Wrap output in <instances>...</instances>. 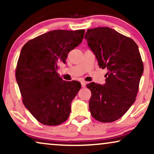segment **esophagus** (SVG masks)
Masks as SVG:
<instances>
[{
	"label": "esophagus",
	"instance_id": "esophagus-1",
	"mask_svg": "<svg viewBox=\"0 0 154 154\" xmlns=\"http://www.w3.org/2000/svg\"><path fill=\"white\" fill-rule=\"evenodd\" d=\"M85 85H86V83L85 81H81V85L83 88H85Z\"/></svg>",
	"mask_w": 154,
	"mask_h": 154
}]
</instances>
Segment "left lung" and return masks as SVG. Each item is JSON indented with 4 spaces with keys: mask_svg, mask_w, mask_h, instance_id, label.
<instances>
[{
    "mask_svg": "<svg viewBox=\"0 0 154 154\" xmlns=\"http://www.w3.org/2000/svg\"><path fill=\"white\" fill-rule=\"evenodd\" d=\"M85 38L99 66L108 71L104 85H86L92 93L90 113L97 121L111 123L123 116L136 100L144 71L142 57L133 40L109 27L88 29Z\"/></svg>",
    "mask_w": 154,
    "mask_h": 154,
    "instance_id": "1",
    "label": "left lung"
}]
</instances>
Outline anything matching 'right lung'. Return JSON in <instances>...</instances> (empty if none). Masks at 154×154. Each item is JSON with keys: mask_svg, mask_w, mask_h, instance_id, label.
Here are the masks:
<instances>
[{"mask_svg": "<svg viewBox=\"0 0 154 154\" xmlns=\"http://www.w3.org/2000/svg\"><path fill=\"white\" fill-rule=\"evenodd\" d=\"M85 30H54L23 46L15 76L22 102L33 117L45 125L64 123L72 100L81 89L76 81H66L57 73L68 53L82 43Z\"/></svg>", "mask_w": 154, "mask_h": 154, "instance_id": "right-lung-1", "label": "right lung"}]
</instances>
